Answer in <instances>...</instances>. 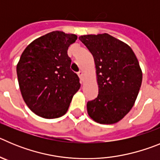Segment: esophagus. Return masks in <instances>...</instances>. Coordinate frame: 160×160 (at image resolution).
<instances>
[{
  "instance_id": "1",
  "label": "esophagus",
  "mask_w": 160,
  "mask_h": 160,
  "mask_svg": "<svg viewBox=\"0 0 160 160\" xmlns=\"http://www.w3.org/2000/svg\"><path fill=\"white\" fill-rule=\"evenodd\" d=\"M78 77L80 78V79H81L82 81H83V72L79 71L78 73Z\"/></svg>"
}]
</instances>
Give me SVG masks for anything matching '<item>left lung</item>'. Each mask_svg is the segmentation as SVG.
Returning a JSON list of instances; mask_svg holds the SVG:
<instances>
[{
  "label": "left lung",
  "instance_id": "8db88e82",
  "mask_svg": "<svg viewBox=\"0 0 160 160\" xmlns=\"http://www.w3.org/2000/svg\"><path fill=\"white\" fill-rule=\"evenodd\" d=\"M92 53L98 94L87 102L90 117L101 124L118 122L132 108L142 84V70L131 48L102 33L79 37Z\"/></svg>",
  "mask_w": 160,
  "mask_h": 160
}]
</instances>
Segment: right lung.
Listing matches in <instances>:
<instances>
[{"instance_id": "right-lung-1", "label": "right lung", "mask_w": 160, "mask_h": 160, "mask_svg": "<svg viewBox=\"0 0 160 160\" xmlns=\"http://www.w3.org/2000/svg\"><path fill=\"white\" fill-rule=\"evenodd\" d=\"M75 34L53 31L31 42L17 66L18 83L26 105L45 118H56L67 111L81 84L70 70L69 46Z\"/></svg>"}]
</instances>
